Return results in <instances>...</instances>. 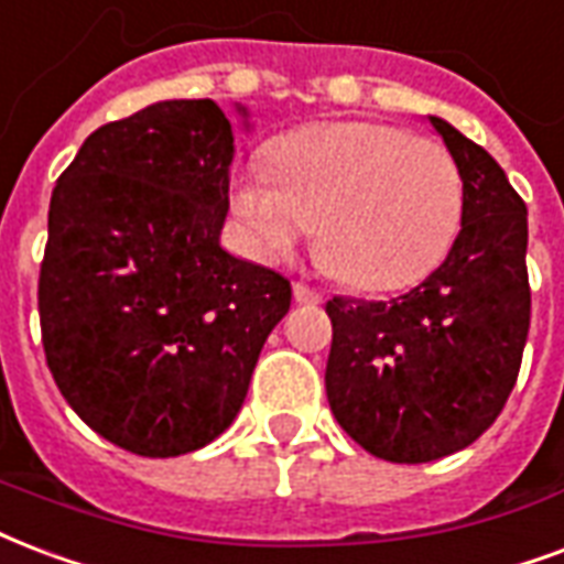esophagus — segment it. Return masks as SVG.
I'll list each match as a JSON object with an SVG mask.
<instances>
[{
  "label": "esophagus",
  "instance_id": "obj_1",
  "mask_svg": "<svg viewBox=\"0 0 564 564\" xmlns=\"http://www.w3.org/2000/svg\"><path fill=\"white\" fill-rule=\"evenodd\" d=\"M292 295H295V301L299 304H319L322 295L313 286H307V283H292Z\"/></svg>",
  "mask_w": 564,
  "mask_h": 564
}]
</instances>
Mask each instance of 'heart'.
<instances>
[{"label":"heart","instance_id":"b5f03b06","mask_svg":"<svg viewBox=\"0 0 564 564\" xmlns=\"http://www.w3.org/2000/svg\"><path fill=\"white\" fill-rule=\"evenodd\" d=\"M251 167L234 209L265 253L316 227V257L355 290H402L432 272L462 221V174L441 144L372 120L292 132Z\"/></svg>","mask_w":564,"mask_h":564}]
</instances>
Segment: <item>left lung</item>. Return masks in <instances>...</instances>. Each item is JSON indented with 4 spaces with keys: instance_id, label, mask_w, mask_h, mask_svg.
I'll return each instance as SVG.
<instances>
[{
    "instance_id": "1",
    "label": "left lung",
    "mask_w": 564,
    "mask_h": 564,
    "mask_svg": "<svg viewBox=\"0 0 564 564\" xmlns=\"http://www.w3.org/2000/svg\"><path fill=\"white\" fill-rule=\"evenodd\" d=\"M464 183L462 234L414 290L334 299L330 411L376 458L423 464L470 446L500 416L530 334L527 204L476 141L432 118Z\"/></svg>"
}]
</instances>
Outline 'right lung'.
Masks as SVG:
<instances>
[{
    "mask_svg": "<svg viewBox=\"0 0 564 564\" xmlns=\"http://www.w3.org/2000/svg\"><path fill=\"white\" fill-rule=\"evenodd\" d=\"M234 127L165 100L91 132L50 200L37 313L67 405L127 453H195L234 423L286 316L283 274L218 245Z\"/></svg>",
    "mask_w": 564,
    "mask_h": 564,
    "instance_id": "1",
    "label": "right lung"
}]
</instances>
